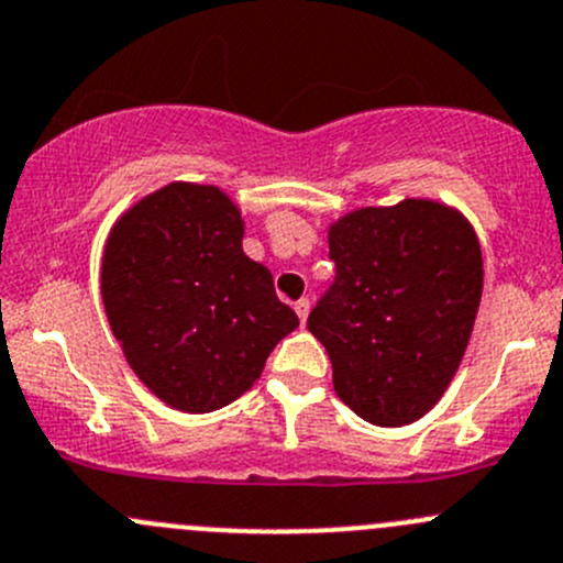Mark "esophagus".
<instances>
[{"instance_id": "34e87169", "label": "esophagus", "mask_w": 563, "mask_h": 563, "mask_svg": "<svg viewBox=\"0 0 563 563\" xmlns=\"http://www.w3.org/2000/svg\"><path fill=\"white\" fill-rule=\"evenodd\" d=\"M294 310H297V316H299V321H308V313H310V299H299L297 305H294Z\"/></svg>"}]
</instances>
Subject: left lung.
<instances>
[{
    "mask_svg": "<svg viewBox=\"0 0 563 563\" xmlns=\"http://www.w3.org/2000/svg\"><path fill=\"white\" fill-rule=\"evenodd\" d=\"M334 280L308 316L340 400L400 428L439 402L482 299V250L463 214L433 201L367 207L329 229Z\"/></svg>",
    "mask_w": 563,
    "mask_h": 563,
    "instance_id": "obj_1",
    "label": "left lung"
}]
</instances>
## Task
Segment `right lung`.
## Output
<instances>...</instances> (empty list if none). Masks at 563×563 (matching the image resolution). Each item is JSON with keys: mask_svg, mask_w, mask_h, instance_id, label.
<instances>
[{"mask_svg": "<svg viewBox=\"0 0 563 563\" xmlns=\"http://www.w3.org/2000/svg\"><path fill=\"white\" fill-rule=\"evenodd\" d=\"M240 209L174 181L135 203L103 253V305L135 376L179 411H214L253 387L299 327L272 272L242 253Z\"/></svg>", "mask_w": 563, "mask_h": 563, "instance_id": "add662e5", "label": "right lung"}]
</instances>
